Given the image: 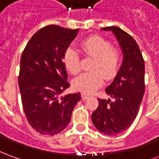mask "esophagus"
I'll return each mask as SVG.
<instances>
[{
	"mask_svg": "<svg viewBox=\"0 0 159 159\" xmlns=\"http://www.w3.org/2000/svg\"><path fill=\"white\" fill-rule=\"evenodd\" d=\"M88 98H89V95H88V94H86V93H82V99H83V100H86Z\"/></svg>",
	"mask_w": 159,
	"mask_h": 159,
	"instance_id": "34e87169",
	"label": "esophagus"
}]
</instances>
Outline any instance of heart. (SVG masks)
Instances as JSON below:
<instances>
[{"label":"heart","mask_w":159,"mask_h":159,"mask_svg":"<svg viewBox=\"0 0 159 159\" xmlns=\"http://www.w3.org/2000/svg\"><path fill=\"white\" fill-rule=\"evenodd\" d=\"M81 49L86 55L93 58L89 72L81 74L73 81V87L84 93H92L104 83L105 77L111 79L117 75L121 64V52L110 42L98 36H90L81 43ZM66 68L71 74L80 70V59L76 49L68 48L63 56Z\"/></svg>","instance_id":"obj_1"}]
</instances>
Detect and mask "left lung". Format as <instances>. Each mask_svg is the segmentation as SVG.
<instances>
[{"label":"left lung","instance_id":"1","mask_svg":"<svg viewBox=\"0 0 159 159\" xmlns=\"http://www.w3.org/2000/svg\"><path fill=\"white\" fill-rule=\"evenodd\" d=\"M112 31L123 54V63L113 82L106 89L112 100L98 99L92 114L97 129L107 135L122 133L136 117L145 93V62L135 40L117 26L102 28Z\"/></svg>","mask_w":159,"mask_h":159}]
</instances>
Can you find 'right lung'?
Segmentation results:
<instances>
[{
  "label": "right lung",
  "instance_id": "add662e5",
  "mask_svg": "<svg viewBox=\"0 0 159 159\" xmlns=\"http://www.w3.org/2000/svg\"><path fill=\"white\" fill-rule=\"evenodd\" d=\"M78 29L48 25L35 33L20 59L19 86L26 118L36 132L54 135L64 130L81 93L59 98L70 87L63 56Z\"/></svg>",
  "mask_w": 159,
  "mask_h": 159
}]
</instances>
